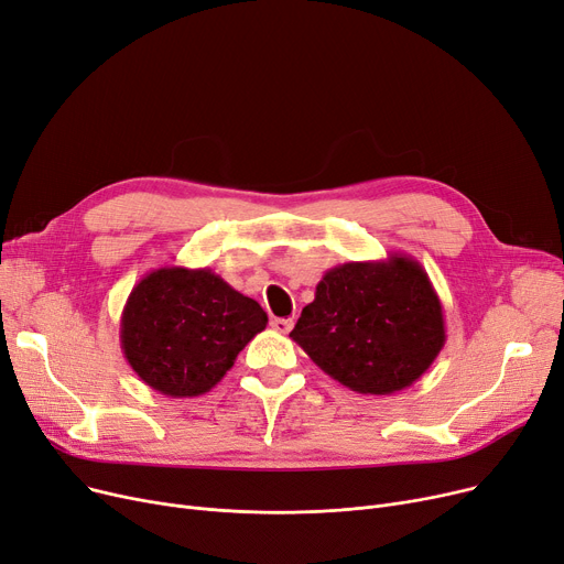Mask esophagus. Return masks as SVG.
Masks as SVG:
<instances>
[{
    "label": "esophagus",
    "mask_w": 564,
    "mask_h": 564,
    "mask_svg": "<svg viewBox=\"0 0 564 564\" xmlns=\"http://www.w3.org/2000/svg\"><path fill=\"white\" fill-rule=\"evenodd\" d=\"M269 325H272V329L279 334H288L292 325H295V321H292V317H272V323Z\"/></svg>",
    "instance_id": "obj_1"
}]
</instances>
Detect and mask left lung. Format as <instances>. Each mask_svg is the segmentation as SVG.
I'll list each match as a JSON object with an SVG mask.
<instances>
[{"label": "left lung", "instance_id": "8db88e82", "mask_svg": "<svg viewBox=\"0 0 564 564\" xmlns=\"http://www.w3.org/2000/svg\"><path fill=\"white\" fill-rule=\"evenodd\" d=\"M290 338L336 382L357 394L384 397L417 382L447 334L426 269L391 253L325 272Z\"/></svg>", "mask_w": 564, "mask_h": 564}]
</instances>
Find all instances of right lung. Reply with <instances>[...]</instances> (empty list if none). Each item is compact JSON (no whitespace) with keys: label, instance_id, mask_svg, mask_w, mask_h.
I'll use <instances>...</instances> for the list:
<instances>
[{"label":"right lung","instance_id":"obj_1","mask_svg":"<svg viewBox=\"0 0 564 564\" xmlns=\"http://www.w3.org/2000/svg\"><path fill=\"white\" fill-rule=\"evenodd\" d=\"M267 327L260 304L209 267H159L121 311V350L138 378L163 397L207 394L237 355Z\"/></svg>","mask_w":564,"mask_h":564}]
</instances>
